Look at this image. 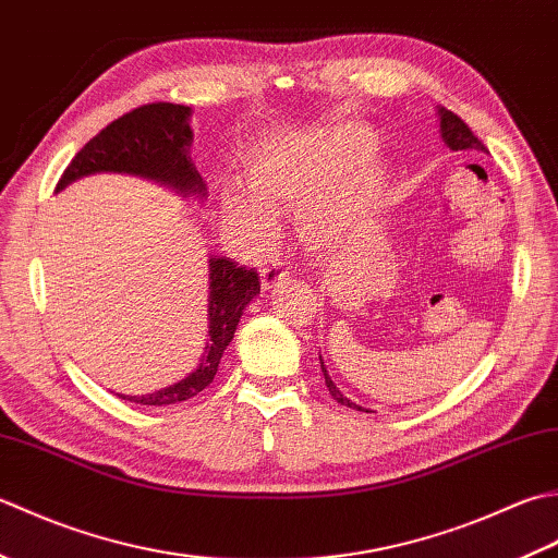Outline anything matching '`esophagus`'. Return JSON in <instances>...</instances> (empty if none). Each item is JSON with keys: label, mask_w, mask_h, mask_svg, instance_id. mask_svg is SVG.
Listing matches in <instances>:
<instances>
[{"label": "esophagus", "mask_w": 558, "mask_h": 558, "mask_svg": "<svg viewBox=\"0 0 558 558\" xmlns=\"http://www.w3.org/2000/svg\"><path fill=\"white\" fill-rule=\"evenodd\" d=\"M259 279H263V289H275L281 281H287V271L281 269V265H269L267 269H263Z\"/></svg>", "instance_id": "1"}]
</instances>
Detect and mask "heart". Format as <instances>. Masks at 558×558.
<instances>
[{
    "label": "heart",
    "instance_id": "b5f03b06",
    "mask_svg": "<svg viewBox=\"0 0 558 558\" xmlns=\"http://www.w3.org/2000/svg\"><path fill=\"white\" fill-rule=\"evenodd\" d=\"M371 144V134L361 128L271 136L243 163V185L253 199L226 190L223 221L238 233L267 243L275 233L268 210H303V241L320 255L337 253L356 235L388 185L383 161L366 158Z\"/></svg>",
    "mask_w": 558,
    "mask_h": 558
}]
</instances>
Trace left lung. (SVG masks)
Returning a JSON list of instances; mask_svg holds the SVG:
<instances>
[{"mask_svg":"<svg viewBox=\"0 0 558 558\" xmlns=\"http://www.w3.org/2000/svg\"><path fill=\"white\" fill-rule=\"evenodd\" d=\"M438 118H440V136H442V142L448 144V149H450V151L488 154L486 146H484L480 140H476L474 132H472V130L468 128V124H464L458 116H454V112H450V110H446V108H438ZM320 368H323L325 385L329 388V395H332L339 404L356 409V412H368L366 407H361V404H356V402H351L349 397H347L342 390L337 388V383H335L332 378H329V373H327V368H325V361H323V356H320Z\"/></svg>","mask_w":558,"mask_h":558,"instance_id":"8db88e82","label":"left lung"}]
</instances>
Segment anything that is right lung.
Listing matches in <instances>:
<instances>
[{
    "mask_svg": "<svg viewBox=\"0 0 558 558\" xmlns=\"http://www.w3.org/2000/svg\"><path fill=\"white\" fill-rule=\"evenodd\" d=\"M192 108L175 104L142 106L100 130L57 183V192L96 173H124L151 180L178 192L185 199H207V183L190 158ZM259 293L255 269L238 267L231 257H209V342L204 347L197 368L173 385L149 395H118L122 400L146 407H166L185 402L214 380L226 347L231 344L238 320L250 301Z\"/></svg>",
    "mask_w": 558,
    "mask_h": 558,
    "instance_id": "obj_1",
    "label": "right lung"
}]
</instances>
